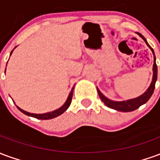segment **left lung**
<instances>
[{
    "instance_id": "1",
    "label": "left lung",
    "mask_w": 160,
    "mask_h": 160,
    "mask_svg": "<svg viewBox=\"0 0 160 160\" xmlns=\"http://www.w3.org/2000/svg\"><path fill=\"white\" fill-rule=\"evenodd\" d=\"M139 36L141 37L142 39L144 40L147 45L151 49V50L152 51V54H153V67H152V71H153V74H152V80L151 85L150 87H148V89L144 93L139 96V97L135 98H133V99H128V100L125 101H113L107 98L104 96V94L101 92L99 89L97 87L98 92V95L100 97L101 100L103 101L104 103V104L109 108H111V109H114L116 111H122V112H129V111H133L134 110H136L138 108L140 107L142 104H146L149 98H151V96L153 93V91H154L155 88V83H156V80H157V74H158V68H157V64H156V57H155L154 51L152 48L151 46L148 44V42H147V40L144 37L141 35V33H137Z\"/></svg>"
}]
</instances>
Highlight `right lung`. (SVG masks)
<instances>
[{"mask_svg": "<svg viewBox=\"0 0 160 160\" xmlns=\"http://www.w3.org/2000/svg\"><path fill=\"white\" fill-rule=\"evenodd\" d=\"M13 51V49L12 50V53ZM6 72V70H5ZM73 88H74V86L72 88V90L70 92L69 95H68V99L65 102V104H63L62 107H60L59 109H57L56 111H51V112H48V113H43V114H34V113H30V112H27V111H24L22 109H20L17 106V108L19 109V111H21L22 113L24 114L27 115V116H29V117H32V118H35L37 119H41V120H48V119H52V118H55L56 117H58L60 115H62L64 112V111H66L68 110V108L69 107L70 104H71V101H72V98H73Z\"/></svg>", "mask_w": 160, "mask_h": 160, "instance_id": "1", "label": "right lung"}]
</instances>
